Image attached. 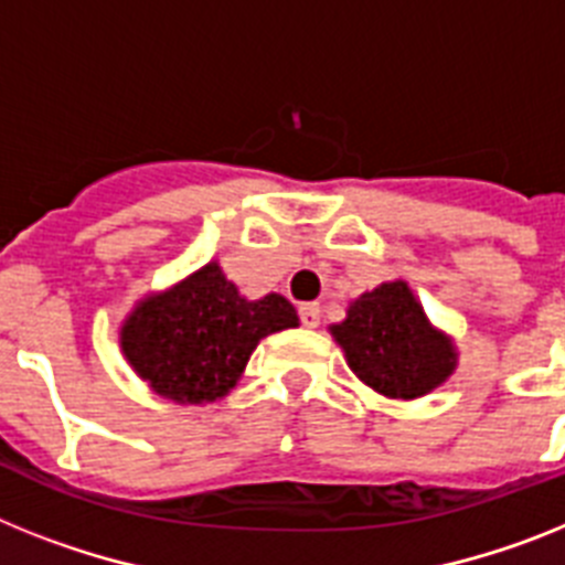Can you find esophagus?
<instances>
[{
    "label": "esophagus",
    "instance_id": "obj_1",
    "mask_svg": "<svg viewBox=\"0 0 565 565\" xmlns=\"http://www.w3.org/2000/svg\"><path fill=\"white\" fill-rule=\"evenodd\" d=\"M301 321L303 327L316 330L318 323H321V307H318V303H301Z\"/></svg>",
    "mask_w": 565,
    "mask_h": 565
}]
</instances>
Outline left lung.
Instances as JSON below:
<instances>
[{
	"mask_svg": "<svg viewBox=\"0 0 565 565\" xmlns=\"http://www.w3.org/2000/svg\"><path fill=\"white\" fill-rule=\"evenodd\" d=\"M330 335L358 381L392 401L424 398L458 370L452 335L429 321L404 278L352 298Z\"/></svg>",
	"mask_w": 565,
	"mask_h": 565,
	"instance_id": "obj_1",
	"label": "left lung"
}]
</instances>
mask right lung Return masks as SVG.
<instances>
[{
	"mask_svg": "<svg viewBox=\"0 0 565 565\" xmlns=\"http://www.w3.org/2000/svg\"><path fill=\"white\" fill-rule=\"evenodd\" d=\"M298 327L278 292L247 298L210 262L167 289H150L119 327L130 370L159 398L204 406L235 390L262 338Z\"/></svg>",
	"mask_w": 565,
	"mask_h": 565,
	"instance_id": "obj_1",
	"label": "right lung"
}]
</instances>
